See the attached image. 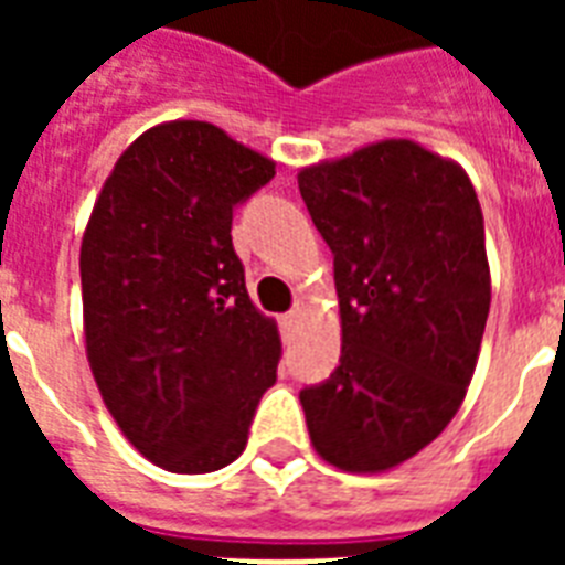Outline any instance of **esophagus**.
Returning <instances> with one entry per match:
<instances>
[{
    "mask_svg": "<svg viewBox=\"0 0 565 565\" xmlns=\"http://www.w3.org/2000/svg\"><path fill=\"white\" fill-rule=\"evenodd\" d=\"M299 310H290V313H284L281 317V328H284V334H290L292 328H296V322H299Z\"/></svg>",
    "mask_w": 565,
    "mask_h": 565,
    "instance_id": "1",
    "label": "esophagus"
}]
</instances>
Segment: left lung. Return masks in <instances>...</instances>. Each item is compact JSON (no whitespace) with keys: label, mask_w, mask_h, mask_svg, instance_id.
<instances>
[{"label":"left lung","mask_w":565,"mask_h":565,"mask_svg":"<svg viewBox=\"0 0 565 565\" xmlns=\"http://www.w3.org/2000/svg\"><path fill=\"white\" fill-rule=\"evenodd\" d=\"M334 255L340 366L299 393L310 443L345 472H384L443 434L490 313L483 213L457 163L411 140L299 172Z\"/></svg>","instance_id":"obj_1"}]
</instances>
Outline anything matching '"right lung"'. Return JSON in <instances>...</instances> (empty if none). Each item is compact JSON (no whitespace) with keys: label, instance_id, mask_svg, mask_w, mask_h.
<instances>
[{"label":"right lung","instance_id":"obj_1","mask_svg":"<svg viewBox=\"0 0 565 565\" xmlns=\"http://www.w3.org/2000/svg\"><path fill=\"white\" fill-rule=\"evenodd\" d=\"M275 163L222 128H149L105 181L82 239L87 361L131 446L181 475L246 448L281 340L252 305L231 220Z\"/></svg>","mask_w":565,"mask_h":565}]
</instances>
